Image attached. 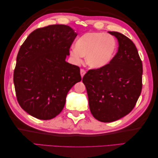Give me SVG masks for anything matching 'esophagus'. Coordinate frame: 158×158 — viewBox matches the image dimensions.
Masks as SVG:
<instances>
[{
	"label": "esophagus",
	"instance_id": "obj_1",
	"mask_svg": "<svg viewBox=\"0 0 158 158\" xmlns=\"http://www.w3.org/2000/svg\"><path fill=\"white\" fill-rule=\"evenodd\" d=\"M85 73H86V71H85L84 69H81V76L82 77H84Z\"/></svg>",
	"mask_w": 158,
	"mask_h": 158
}]
</instances>
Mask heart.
I'll return each mask as SVG.
<instances>
[{"mask_svg":"<svg viewBox=\"0 0 158 158\" xmlns=\"http://www.w3.org/2000/svg\"><path fill=\"white\" fill-rule=\"evenodd\" d=\"M118 42L114 36L102 32H87L77 38L70 55L77 64L86 56L87 64L94 69L107 66L114 57Z\"/></svg>","mask_w":158,"mask_h":158,"instance_id":"1","label":"heart"}]
</instances>
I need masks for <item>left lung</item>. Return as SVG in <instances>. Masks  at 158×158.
<instances>
[{"mask_svg":"<svg viewBox=\"0 0 158 158\" xmlns=\"http://www.w3.org/2000/svg\"><path fill=\"white\" fill-rule=\"evenodd\" d=\"M118 39V52L105 67L92 69L85 75L89 109L103 123L118 120L135 106L142 89L143 66L137 49L122 33L108 31Z\"/></svg>","mask_w":158,"mask_h":158,"instance_id":"left-lung-1","label":"left lung"}]
</instances>
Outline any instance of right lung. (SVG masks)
I'll return each instance as SVG.
<instances>
[{"mask_svg":"<svg viewBox=\"0 0 158 158\" xmlns=\"http://www.w3.org/2000/svg\"><path fill=\"white\" fill-rule=\"evenodd\" d=\"M77 33L69 26L33 31L21 46L14 71L18 103L28 114L50 120L63 110L68 92L81 81L78 66L66 61Z\"/></svg>","mask_w":158,"mask_h":158,"instance_id":"add662e5","label":"right lung"}]
</instances>
